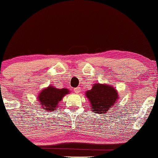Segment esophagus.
Returning <instances> with one entry per match:
<instances>
[{
	"instance_id": "obj_1",
	"label": "esophagus",
	"mask_w": 158,
	"mask_h": 158,
	"mask_svg": "<svg viewBox=\"0 0 158 158\" xmlns=\"http://www.w3.org/2000/svg\"><path fill=\"white\" fill-rule=\"evenodd\" d=\"M73 90H74V92L76 93V94H79V93L81 91V87H76V88H74Z\"/></svg>"
}]
</instances>
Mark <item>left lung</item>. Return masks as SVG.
Wrapping results in <instances>:
<instances>
[{
	"label": "left lung",
	"mask_w": 158,
	"mask_h": 158,
	"mask_svg": "<svg viewBox=\"0 0 158 158\" xmlns=\"http://www.w3.org/2000/svg\"><path fill=\"white\" fill-rule=\"evenodd\" d=\"M85 96L90 102L92 111L98 114L107 113L119 98L118 93L113 86L99 83L94 84L91 90L86 91Z\"/></svg>",
	"instance_id": "obj_1"
}]
</instances>
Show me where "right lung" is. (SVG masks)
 Segmentation results:
<instances>
[{
    "label": "right lung",
    "mask_w": 158,
    "mask_h": 158,
    "mask_svg": "<svg viewBox=\"0 0 158 158\" xmlns=\"http://www.w3.org/2000/svg\"><path fill=\"white\" fill-rule=\"evenodd\" d=\"M69 93L70 90L67 88L57 89L52 85H49L39 93L37 99L43 107L42 109L49 112L55 111L64 96L69 94Z\"/></svg>",
    "instance_id": "obj_1"
}]
</instances>
